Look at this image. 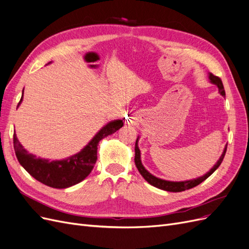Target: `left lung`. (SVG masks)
I'll return each mask as SVG.
<instances>
[{"label": "left lung", "instance_id": "left-lung-1", "mask_svg": "<svg viewBox=\"0 0 249 249\" xmlns=\"http://www.w3.org/2000/svg\"><path fill=\"white\" fill-rule=\"evenodd\" d=\"M209 78L212 84L216 85L218 87L219 89V93L222 95V96H226V92H224V88H223V85H222V82L220 77L216 76L212 73H210L209 75ZM227 147L228 145L226 146V148H224L223 150V153L222 155L220 156L219 160L217 161V163H216L212 168L211 171L209 173H207L205 176H203V177H199L197 179H194V180H189V181H183V182H171V181H165V180H162V179H158L156 178L155 176L151 175L145 167H143V165L142 164V161H141V151L138 147V140H136V142H135V156H134V162H135V165L136 167H138V170L140 172V174L142 176L143 179H145L147 182H149L151 185H153L159 189H162V190H166V191H172V192H181V191H184V190H187V189H190V188H194L196 186H197L198 184L202 183L203 181H205L207 178H209L210 176L217 170L218 166L221 164L222 160L224 158V155H226V152H227Z\"/></svg>", "mask_w": 249, "mask_h": 249}]
</instances>
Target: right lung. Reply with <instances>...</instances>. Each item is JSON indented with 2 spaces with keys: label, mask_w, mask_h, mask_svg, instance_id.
I'll use <instances>...</instances> for the list:
<instances>
[{
  "label": "right lung",
  "mask_w": 249,
  "mask_h": 249,
  "mask_svg": "<svg viewBox=\"0 0 249 249\" xmlns=\"http://www.w3.org/2000/svg\"><path fill=\"white\" fill-rule=\"evenodd\" d=\"M21 100L22 96L18 106ZM122 126V120H116L108 123L79 153L60 161H49L28 153L20 145L17 134L14 133L13 146L15 155L22 167L37 181L53 188H67L75 185L89 176L97 160L98 142L106 136L115 133Z\"/></svg>",
  "instance_id": "obj_1"
}]
</instances>
